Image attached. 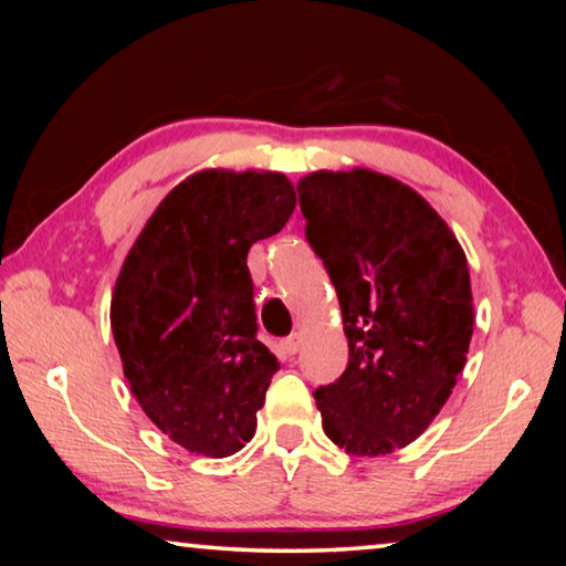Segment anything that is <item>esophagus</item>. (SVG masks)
Instances as JSON below:
<instances>
[{
  "mask_svg": "<svg viewBox=\"0 0 566 566\" xmlns=\"http://www.w3.org/2000/svg\"><path fill=\"white\" fill-rule=\"evenodd\" d=\"M300 344H302V334H292V337L282 339V349L284 354H296L300 352Z\"/></svg>",
  "mask_w": 566,
  "mask_h": 566,
  "instance_id": "34e87169",
  "label": "esophagus"
}]
</instances>
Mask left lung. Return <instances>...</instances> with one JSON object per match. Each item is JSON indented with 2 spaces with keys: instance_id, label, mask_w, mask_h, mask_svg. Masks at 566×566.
<instances>
[{
  "instance_id": "1",
  "label": "left lung",
  "mask_w": 566,
  "mask_h": 566,
  "mask_svg": "<svg viewBox=\"0 0 566 566\" xmlns=\"http://www.w3.org/2000/svg\"><path fill=\"white\" fill-rule=\"evenodd\" d=\"M296 191L349 344L344 375L314 391L324 434L354 457L389 454L432 424L467 364L464 249L424 197L379 171H312Z\"/></svg>"
}]
</instances>
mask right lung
<instances>
[{"mask_svg":"<svg viewBox=\"0 0 566 566\" xmlns=\"http://www.w3.org/2000/svg\"><path fill=\"white\" fill-rule=\"evenodd\" d=\"M280 171L202 169L161 199L112 292L124 377L171 442L212 459L242 449L280 369L256 339L247 252L294 212Z\"/></svg>","mask_w":566,"mask_h":566,"instance_id":"add662e5","label":"right lung"}]
</instances>
